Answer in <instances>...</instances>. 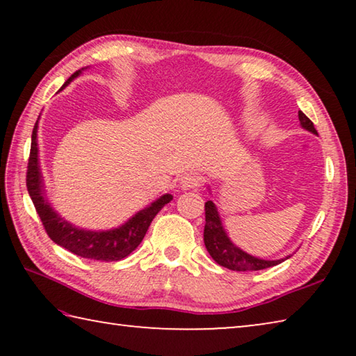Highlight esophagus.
Returning a JSON list of instances; mask_svg holds the SVG:
<instances>
[{
	"label": "esophagus",
	"mask_w": 356,
	"mask_h": 356,
	"mask_svg": "<svg viewBox=\"0 0 356 356\" xmlns=\"http://www.w3.org/2000/svg\"><path fill=\"white\" fill-rule=\"evenodd\" d=\"M180 186H182L184 190H190V188H197L202 184V177L200 174L196 172H190V174H185V176L180 177Z\"/></svg>",
	"instance_id": "34e87169"
}]
</instances>
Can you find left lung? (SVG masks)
Listing matches in <instances>:
<instances>
[{
	"mask_svg": "<svg viewBox=\"0 0 356 356\" xmlns=\"http://www.w3.org/2000/svg\"><path fill=\"white\" fill-rule=\"evenodd\" d=\"M298 119L301 127L305 130L311 131V134L317 135V130L314 129V124L311 122V119L306 116L305 113L298 111ZM204 243L209 254L212 256L216 264H220L221 267H226L229 270H236V272H252V270H264L273 265H278L282 261H286L291 256L284 259H278V261H265V259H259L248 254L243 250H240L238 246L231 242V238L227 237L225 227L221 225L220 213L216 210V206L213 201L206 202V226H204Z\"/></svg>",
	"mask_w": 356,
	"mask_h": 356,
	"instance_id": "left-lung-1",
	"label": "left lung"
}]
</instances>
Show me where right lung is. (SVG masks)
I'll list each match as a JSON object with an SVG mask.
<instances>
[{
	"instance_id": "obj_1",
	"label": "right lung",
	"mask_w": 356,
	"mask_h": 356,
	"mask_svg": "<svg viewBox=\"0 0 356 356\" xmlns=\"http://www.w3.org/2000/svg\"><path fill=\"white\" fill-rule=\"evenodd\" d=\"M81 74V70L75 72L67 81L63 84L59 91ZM38 122H35L31 135V152H29L28 171H26V186L31 196L35 212L40 216L42 225L53 242L63 246L74 254L94 261L113 262L127 257L131 251L138 248L146 236L150 222L155 215L163 209L168 202L172 200L171 195H163L154 201L149 207L140 210L122 226L110 229V231H86L72 225L67 220L59 216L50 202L45 200L44 180H42L40 166H39V147H38Z\"/></svg>"
}]
</instances>
